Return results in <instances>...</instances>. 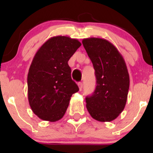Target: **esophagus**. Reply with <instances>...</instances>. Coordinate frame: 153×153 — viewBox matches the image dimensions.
<instances>
[{"label": "esophagus", "mask_w": 153, "mask_h": 153, "mask_svg": "<svg viewBox=\"0 0 153 153\" xmlns=\"http://www.w3.org/2000/svg\"><path fill=\"white\" fill-rule=\"evenodd\" d=\"M78 87H79V90H80V91L82 90V88H83V84H82V82H79V83H78Z\"/></svg>", "instance_id": "34e87169"}]
</instances>
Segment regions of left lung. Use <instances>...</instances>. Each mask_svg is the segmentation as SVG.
Returning <instances> with one entry per match:
<instances>
[{"label":"left lung","instance_id":"obj_1","mask_svg":"<svg viewBox=\"0 0 153 153\" xmlns=\"http://www.w3.org/2000/svg\"><path fill=\"white\" fill-rule=\"evenodd\" d=\"M96 77V88L86 98L91 116L101 122L118 118L124 110L129 87V75L124 58L106 39L84 38L82 41Z\"/></svg>","mask_w":153,"mask_h":153}]
</instances>
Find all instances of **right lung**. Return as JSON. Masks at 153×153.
Returning a JSON list of instances; mask_svg holds the SVG:
<instances>
[{
    "mask_svg": "<svg viewBox=\"0 0 153 153\" xmlns=\"http://www.w3.org/2000/svg\"><path fill=\"white\" fill-rule=\"evenodd\" d=\"M81 46L78 40L58 35L47 40L35 53L27 75L28 100L41 120L61 119L72 94L79 90L71 78L68 61Z\"/></svg>",
    "mask_w": 153,
    "mask_h": 153,
    "instance_id": "obj_1",
    "label": "right lung"
}]
</instances>
